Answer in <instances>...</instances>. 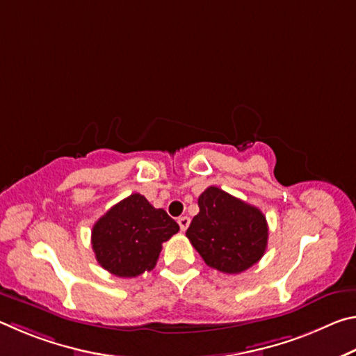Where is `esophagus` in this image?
<instances>
[{
	"instance_id": "34e87169",
	"label": "esophagus",
	"mask_w": 356,
	"mask_h": 356,
	"mask_svg": "<svg viewBox=\"0 0 356 356\" xmlns=\"http://www.w3.org/2000/svg\"><path fill=\"white\" fill-rule=\"evenodd\" d=\"M179 226H180V231H186V227L190 226V218L188 216H180V218L177 220Z\"/></svg>"
}]
</instances>
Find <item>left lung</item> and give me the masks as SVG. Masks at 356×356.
<instances>
[{
    "mask_svg": "<svg viewBox=\"0 0 356 356\" xmlns=\"http://www.w3.org/2000/svg\"><path fill=\"white\" fill-rule=\"evenodd\" d=\"M200 213L186 237L209 267L237 275L261 261L268 242V226L254 206L218 186H209L197 200Z\"/></svg>",
    "mask_w": 356,
    "mask_h": 356,
    "instance_id": "obj_1",
    "label": "left lung"
}]
</instances>
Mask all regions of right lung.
Segmentation results:
<instances>
[{"label": "right lung", "mask_w": 356, "mask_h": 356, "mask_svg": "<svg viewBox=\"0 0 356 356\" xmlns=\"http://www.w3.org/2000/svg\"><path fill=\"white\" fill-rule=\"evenodd\" d=\"M177 231L179 225L163 209H155L140 193H134L97 220L91 243L106 272L135 278L155 267L161 243Z\"/></svg>", "instance_id": "1"}]
</instances>
